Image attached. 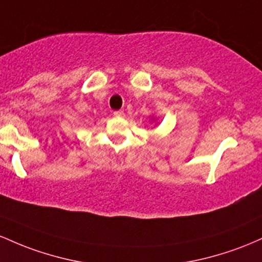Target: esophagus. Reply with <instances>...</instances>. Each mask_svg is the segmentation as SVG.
<instances>
[{"mask_svg": "<svg viewBox=\"0 0 262 262\" xmlns=\"http://www.w3.org/2000/svg\"><path fill=\"white\" fill-rule=\"evenodd\" d=\"M114 116H116V117H123V116H125V113H123L122 110L115 111V113H114Z\"/></svg>", "mask_w": 262, "mask_h": 262, "instance_id": "1", "label": "esophagus"}]
</instances>
